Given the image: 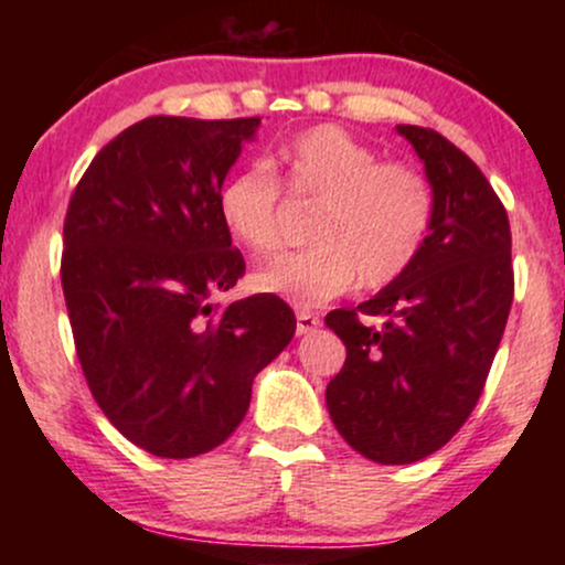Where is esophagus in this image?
I'll return each instance as SVG.
<instances>
[{
  "label": "esophagus",
  "mask_w": 565,
  "mask_h": 565,
  "mask_svg": "<svg viewBox=\"0 0 565 565\" xmlns=\"http://www.w3.org/2000/svg\"><path fill=\"white\" fill-rule=\"evenodd\" d=\"M321 327V319L310 310H297V334H310Z\"/></svg>",
  "instance_id": "34e87169"
}]
</instances>
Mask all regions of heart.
Here are the masks:
<instances>
[{"label":"heart","mask_w":565,"mask_h":565,"mask_svg":"<svg viewBox=\"0 0 565 565\" xmlns=\"http://www.w3.org/2000/svg\"><path fill=\"white\" fill-rule=\"evenodd\" d=\"M281 191L316 201L302 252L252 274V287L300 308H316L359 281L391 287L423 252L436 217V191L417 164L380 151L340 125H313L270 151L268 170L242 167L217 191L223 228L252 255H268L284 236Z\"/></svg>","instance_id":"b5f03b06"}]
</instances>
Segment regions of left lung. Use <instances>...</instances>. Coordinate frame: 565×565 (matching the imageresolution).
<instances>
[{
    "label": "left lung",
    "instance_id": "left-lung-1",
    "mask_svg": "<svg viewBox=\"0 0 565 565\" xmlns=\"http://www.w3.org/2000/svg\"><path fill=\"white\" fill-rule=\"evenodd\" d=\"M398 132L436 191L433 228L398 281L327 316L348 350L327 385L329 414L340 436L380 465L430 457L468 423L515 291L508 210L486 174L436 129Z\"/></svg>",
    "mask_w": 565,
    "mask_h": 565
}]
</instances>
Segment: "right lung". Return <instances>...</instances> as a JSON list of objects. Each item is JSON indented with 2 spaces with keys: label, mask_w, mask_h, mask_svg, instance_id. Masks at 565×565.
<instances>
[{
  "label": "right lung",
  "mask_w": 565,
  "mask_h": 565,
  "mask_svg": "<svg viewBox=\"0 0 565 565\" xmlns=\"http://www.w3.org/2000/svg\"><path fill=\"white\" fill-rule=\"evenodd\" d=\"M257 125L148 116L100 148L71 193L61 281L84 380L116 430L157 457L223 444L255 374L295 337L276 295L212 305L246 270L217 191Z\"/></svg>",
  "instance_id": "add662e5"
}]
</instances>
